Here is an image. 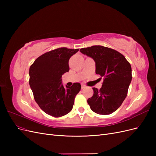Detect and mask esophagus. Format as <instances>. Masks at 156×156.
Masks as SVG:
<instances>
[{
	"mask_svg": "<svg viewBox=\"0 0 156 156\" xmlns=\"http://www.w3.org/2000/svg\"><path fill=\"white\" fill-rule=\"evenodd\" d=\"M85 88V85H84V84H81V88Z\"/></svg>",
	"mask_w": 156,
	"mask_h": 156,
	"instance_id": "esophagus-1",
	"label": "esophagus"
}]
</instances>
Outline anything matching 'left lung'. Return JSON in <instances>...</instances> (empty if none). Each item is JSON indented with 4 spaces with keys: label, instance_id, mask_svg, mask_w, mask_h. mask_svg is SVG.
Listing matches in <instances>:
<instances>
[{
    "label": "left lung",
    "instance_id": "8db88e82",
    "mask_svg": "<svg viewBox=\"0 0 156 156\" xmlns=\"http://www.w3.org/2000/svg\"><path fill=\"white\" fill-rule=\"evenodd\" d=\"M80 51L94 59L96 73L103 77L101 88H92L94 94L87 102L91 110L107 115L119 108L127 96L131 81V67L125 56L117 51L101 45L82 48Z\"/></svg>",
    "mask_w": 156,
    "mask_h": 156
}]
</instances>
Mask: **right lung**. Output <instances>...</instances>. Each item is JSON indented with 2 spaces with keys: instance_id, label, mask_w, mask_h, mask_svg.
<instances>
[{
  "instance_id": "obj_1",
  "label": "right lung",
  "mask_w": 156,
  "mask_h": 156,
  "mask_svg": "<svg viewBox=\"0 0 156 156\" xmlns=\"http://www.w3.org/2000/svg\"><path fill=\"white\" fill-rule=\"evenodd\" d=\"M79 49L60 48L37 58L29 69V84L37 105L47 114L60 117L72 111L81 84H62V75L69 70V60Z\"/></svg>"
}]
</instances>
